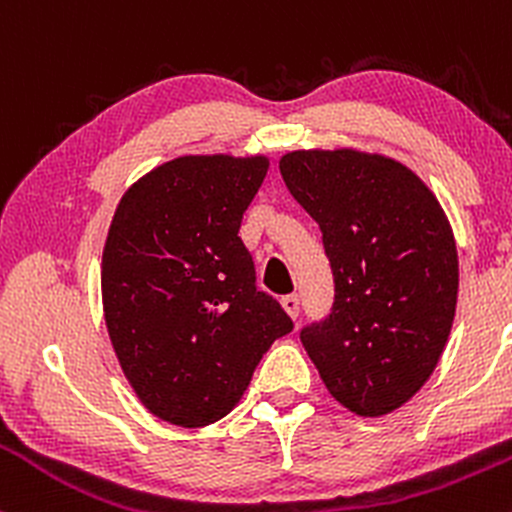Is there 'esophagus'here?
<instances>
[{
    "mask_svg": "<svg viewBox=\"0 0 512 512\" xmlns=\"http://www.w3.org/2000/svg\"><path fill=\"white\" fill-rule=\"evenodd\" d=\"M281 308L286 310V315L296 320V317H298V308H301V301H298V296H293V293H291V296L281 298Z\"/></svg>",
    "mask_w": 512,
    "mask_h": 512,
    "instance_id": "34e87169",
    "label": "esophagus"
}]
</instances>
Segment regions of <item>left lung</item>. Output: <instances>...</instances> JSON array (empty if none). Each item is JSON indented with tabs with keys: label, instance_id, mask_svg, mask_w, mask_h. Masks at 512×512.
Wrapping results in <instances>:
<instances>
[{
	"label": "left lung",
	"instance_id": "left-lung-1",
	"mask_svg": "<svg viewBox=\"0 0 512 512\" xmlns=\"http://www.w3.org/2000/svg\"><path fill=\"white\" fill-rule=\"evenodd\" d=\"M281 178L320 223L332 313L301 332L322 383L358 416H385L424 387L457 308V245L414 170L358 149H298Z\"/></svg>",
	"mask_w": 512,
	"mask_h": 512
}]
</instances>
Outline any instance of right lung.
<instances>
[{"instance_id": "add662e5", "label": "right lung", "mask_w": 512, "mask_h": 512, "mask_svg": "<svg viewBox=\"0 0 512 512\" xmlns=\"http://www.w3.org/2000/svg\"><path fill=\"white\" fill-rule=\"evenodd\" d=\"M267 168L262 154L178 156L132 182L110 221L105 327L134 395L168 424L223 419L293 330L238 236Z\"/></svg>"}]
</instances>
